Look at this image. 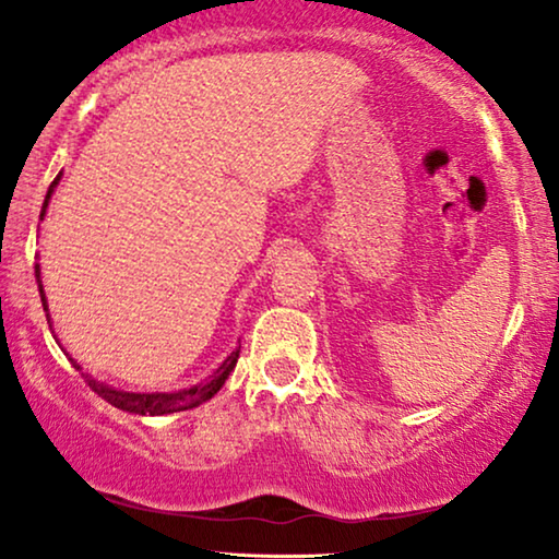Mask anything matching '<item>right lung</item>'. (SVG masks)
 Segmentation results:
<instances>
[{
  "instance_id": "1",
  "label": "right lung",
  "mask_w": 559,
  "mask_h": 559,
  "mask_svg": "<svg viewBox=\"0 0 559 559\" xmlns=\"http://www.w3.org/2000/svg\"><path fill=\"white\" fill-rule=\"evenodd\" d=\"M60 180V175L56 180L50 182L48 188V195H45V203H43V211H40V218L45 216V211H48V203H50V195L52 190H56ZM35 277H37V287H40V300H43V308L48 310V300H45V293H43V285H40V264H35ZM48 323H50V316H48ZM236 361H239V348L231 350V356H226V361L218 366L216 371L211 373L209 379L201 381V384L190 386V389H180V392H124V389H114L109 384H104V381H96L94 377H88V373H83V379L88 381V386L94 389V392L102 396L111 404V407L117 409H124V412H132V415H150V417H157V415H170V412H182V409H193L198 404L209 402L213 394L218 392L221 386L226 384L228 373L234 371ZM75 371H81V366L73 361Z\"/></svg>"
}]
</instances>
